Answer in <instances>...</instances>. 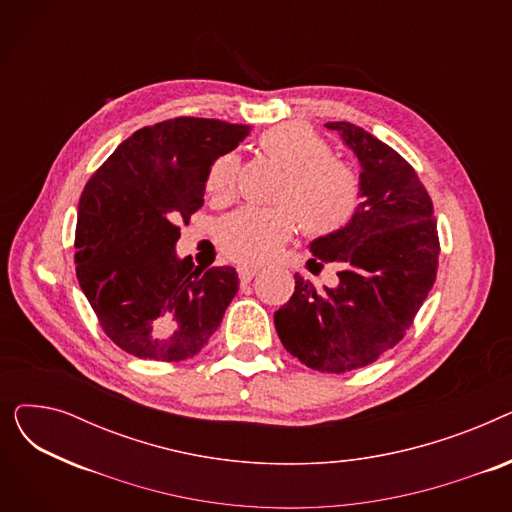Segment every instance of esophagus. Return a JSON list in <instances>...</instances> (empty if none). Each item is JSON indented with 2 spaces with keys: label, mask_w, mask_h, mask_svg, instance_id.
I'll use <instances>...</instances> for the list:
<instances>
[{
  "label": "esophagus",
  "mask_w": 512,
  "mask_h": 512,
  "mask_svg": "<svg viewBox=\"0 0 512 512\" xmlns=\"http://www.w3.org/2000/svg\"><path fill=\"white\" fill-rule=\"evenodd\" d=\"M257 267H249V265H240L238 267V278H240V282L242 284H247V282H251L255 276H257Z\"/></svg>",
  "instance_id": "obj_1"
}]
</instances>
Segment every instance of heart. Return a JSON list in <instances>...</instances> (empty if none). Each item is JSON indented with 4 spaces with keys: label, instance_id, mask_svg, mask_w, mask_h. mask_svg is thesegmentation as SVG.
Returning a JSON list of instances; mask_svg holds the SVG:
<instances>
[{
    "label": "heart",
    "instance_id": "heart-1",
    "mask_svg": "<svg viewBox=\"0 0 512 512\" xmlns=\"http://www.w3.org/2000/svg\"><path fill=\"white\" fill-rule=\"evenodd\" d=\"M259 149L286 170L276 193V207L240 209L218 232L222 251L234 261L259 265L272 259L299 224L311 236L334 234L353 222L361 207L359 174L330 155V145L301 124L265 130ZM238 157L226 153L207 172V193L226 203L234 197Z\"/></svg>",
    "mask_w": 512,
    "mask_h": 512
}]
</instances>
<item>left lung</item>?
I'll return each mask as SVG.
<instances>
[{"instance_id": "1", "label": "left lung", "mask_w": 512, "mask_h": 512, "mask_svg": "<svg viewBox=\"0 0 512 512\" xmlns=\"http://www.w3.org/2000/svg\"><path fill=\"white\" fill-rule=\"evenodd\" d=\"M361 164L363 201L346 228L311 242L315 272L336 263L324 290L294 274V292L274 313L286 351L311 369L344 373L396 346L432 290L440 240L434 203L409 161L351 122H328Z\"/></svg>"}]
</instances>
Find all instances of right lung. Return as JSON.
I'll return each instance as SVG.
<instances>
[{"label": "right lung", "instance_id": "1", "mask_svg": "<svg viewBox=\"0 0 512 512\" xmlns=\"http://www.w3.org/2000/svg\"><path fill=\"white\" fill-rule=\"evenodd\" d=\"M249 126L174 118L128 137L78 203L76 278L103 332L149 361L195 357L238 292L234 267L199 270L176 257L180 222L203 205L211 164Z\"/></svg>", "mask_w": 512, "mask_h": 512}]
</instances>
